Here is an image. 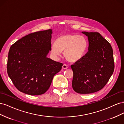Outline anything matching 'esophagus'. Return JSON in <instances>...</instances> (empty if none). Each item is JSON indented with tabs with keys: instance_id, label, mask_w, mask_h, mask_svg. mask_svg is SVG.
<instances>
[{
	"instance_id": "1",
	"label": "esophagus",
	"mask_w": 124,
	"mask_h": 124,
	"mask_svg": "<svg viewBox=\"0 0 124 124\" xmlns=\"http://www.w3.org/2000/svg\"><path fill=\"white\" fill-rule=\"evenodd\" d=\"M62 68H63V69H66L68 68V66L66 65V64H64V65H63V66H62Z\"/></svg>"
}]
</instances>
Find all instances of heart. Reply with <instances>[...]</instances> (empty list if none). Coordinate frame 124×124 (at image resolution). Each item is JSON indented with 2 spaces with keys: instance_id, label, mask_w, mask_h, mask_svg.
<instances>
[{
  "instance_id": "1",
  "label": "heart",
  "mask_w": 124,
  "mask_h": 124,
  "mask_svg": "<svg viewBox=\"0 0 124 124\" xmlns=\"http://www.w3.org/2000/svg\"><path fill=\"white\" fill-rule=\"evenodd\" d=\"M88 46L85 37L74 33H66L56 39L51 46V53L55 58H58L61 52L67 61L76 62L83 58Z\"/></svg>"
}]
</instances>
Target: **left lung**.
I'll return each instance as SVG.
<instances>
[{
  "label": "left lung",
  "instance_id": "left-lung-1",
  "mask_svg": "<svg viewBox=\"0 0 124 124\" xmlns=\"http://www.w3.org/2000/svg\"><path fill=\"white\" fill-rule=\"evenodd\" d=\"M88 37V51L83 58L71 67L74 91L86 94L102 89L114 70L113 49L99 32H82Z\"/></svg>",
  "mask_w": 124,
  "mask_h": 124
}]
</instances>
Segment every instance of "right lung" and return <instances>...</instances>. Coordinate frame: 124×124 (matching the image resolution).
I'll return each mask as SVG.
<instances>
[{
	"label": "right lung",
	"mask_w": 124,
	"mask_h": 124,
	"mask_svg": "<svg viewBox=\"0 0 124 124\" xmlns=\"http://www.w3.org/2000/svg\"><path fill=\"white\" fill-rule=\"evenodd\" d=\"M52 29L26 35L10 47L7 72L18 91L30 95H40L50 87L62 63L46 57L51 51Z\"/></svg>",
	"instance_id": "right-lung-1"
}]
</instances>
